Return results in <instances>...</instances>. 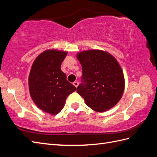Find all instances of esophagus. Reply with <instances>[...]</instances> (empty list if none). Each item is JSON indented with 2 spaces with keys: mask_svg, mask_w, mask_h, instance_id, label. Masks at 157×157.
I'll use <instances>...</instances> for the list:
<instances>
[{
  "mask_svg": "<svg viewBox=\"0 0 157 157\" xmlns=\"http://www.w3.org/2000/svg\"><path fill=\"white\" fill-rule=\"evenodd\" d=\"M73 85H74V86H75L76 88H77L78 86V82H77V81L74 82H73Z\"/></svg>",
  "mask_w": 157,
  "mask_h": 157,
  "instance_id": "obj_1",
  "label": "esophagus"
}]
</instances>
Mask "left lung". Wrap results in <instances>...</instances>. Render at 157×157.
Returning a JSON list of instances; mask_svg holds the SVG:
<instances>
[{"instance_id": "8db88e82", "label": "left lung", "mask_w": 157, "mask_h": 157, "mask_svg": "<svg viewBox=\"0 0 157 157\" xmlns=\"http://www.w3.org/2000/svg\"><path fill=\"white\" fill-rule=\"evenodd\" d=\"M77 58L82 65V82L77 88L86 105L104 112L119 101L124 90V74L117 60L100 50L80 52Z\"/></svg>"}]
</instances>
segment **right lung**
<instances>
[{"label":"right lung","mask_w":157,"mask_h":157,"mask_svg":"<svg viewBox=\"0 0 157 157\" xmlns=\"http://www.w3.org/2000/svg\"><path fill=\"white\" fill-rule=\"evenodd\" d=\"M67 54L55 49L44 51L35 59L29 75L33 101L41 110L53 115L61 111L67 96L76 90L61 70Z\"/></svg>","instance_id":"1"}]
</instances>
